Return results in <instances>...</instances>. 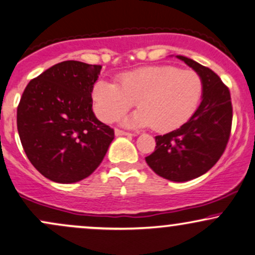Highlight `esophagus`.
Segmentation results:
<instances>
[{
    "instance_id": "34e87169",
    "label": "esophagus",
    "mask_w": 255,
    "mask_h": 255,
    "mask_svg": "<svg viewBox=\"0 0 255 255\" xmlns=\"http://www.w3.org/2000/svg\"><path fill=\"white\" fill-rule=\"evenodd\" d=\"M115 133H116V136H128V137H131V136H132V133H130V132H125V131L119 130V128H116V130H115Z\"/></svg>"
}]
</instances>
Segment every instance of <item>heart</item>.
<instances>
[{"instance_id": "b5f03b06", "label": "heart", "mask_w": 255, "mask_h": 255, "mask_svg": "<svg viewBox=\"0 0 255 255\" xmlns=\"http://www.w3.org/2000/svg\"><path fill=\"white\" fill-rule=\"evenodd\" d=\"M119 85L98 80L92 88L95 113L112 123L134 104L139 109L124 119L128 127H152L160 132L179 128L198 109L204 92L202 77L193 70L172 65L146 67L119 76Z\"/></svg>"}]
</instances>
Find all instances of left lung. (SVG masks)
Instances as JSON below:
<instances>
[{"label":"left lung","mask_w":255,"mask_h":255,"mask_svg":"<svg viewBox=\"0 0 255 255\" xmlns=\"http://www.w3.org/2000/svg\"><path fill=\"white\" fill-rule=\"evenodd\" d=\"M176 58L202 77V103L182 127L155 137V151L145 161L157 175L182 182L205 174L222 156L232 130L233 107L228 87L217 74L185 56Z\"/></svg>","instance_id":"1"}]
</instances>
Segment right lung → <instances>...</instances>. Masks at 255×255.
<instances>
[{
    "label": "right lung",
    "mask_w": 255,
    "mask_h": 255,
    "mask_svg": "<svg viewBox=\"0 0 255 255\" xmlns=\"http://www.w3.org/2000/svg\"><path fill=\"white\" fill-rule=\"evenodd\" d=\"M100 70L101 65L61 62L29 81L22 93L16 113L21 144L50 180L73 184L89 176L115 138L92 109Z\"/></svg>",
    "instance_id": "1"
}]
</instances>
